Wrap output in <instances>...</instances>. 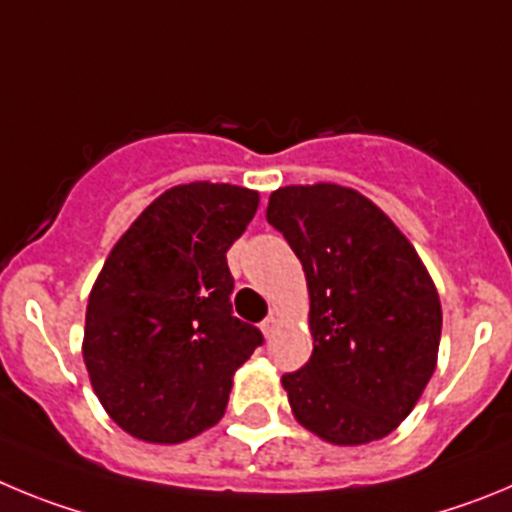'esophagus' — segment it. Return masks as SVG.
<instances>
[{
  "instance_id": "1",
  "label": "esophagus",
  "mask_w": 512,
  "mask_h": 512,
  "mask_svg": "<svg viewBox=\"0 0 512 512\" xmlns=\"http://www.w3.org/2000/svg\"><path fill=\"white\" fill-rule=\"evenodd\" d=\"M260 329H262V334H265V339H270V336L275 334V329H278V316H275V313H270V316H267V319L260 324Z\"/></svg>"
}]
</instances>
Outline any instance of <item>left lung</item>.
I'll list each match as a JSON object with an SVG mask.
<instances>
[{
  "label": "left lung",
  "instance_id": "1",
  "mask_svg": "<svg viewBox=\"0 0 512 512\" xmlns=\"http://www.w3.org/2000/svg\"><path fill=\"white\" fill-rule=\"evenodd\" d=\"M267 222L311 298V359L283 375L293 418L334 446L385 439L436 370L441 301L426 265L380 206L336 183L278 188Z\"/></svg>",
  "mask_w": 512,
  "mask_h": 512
}]
</instances>
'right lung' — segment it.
<instances>
[{
    "label": "right lung",
    "instance_id": "1",
    "mask_svg": "<svg viewBox=\"0 0 512 512\" xmlns=\"http://www.w3.org/2000/svg\"><path fill=\"white\" fill-rule=\"evenodd\" d=\"M260 193L183 183L119 237L89 293L84 362L114 423L147 444H181L222 421L232 377L262 344L232 316L227 250Z\"/></svg>",
    "mask_w": 512,
    "mask_h": 512
}]
</instances>
